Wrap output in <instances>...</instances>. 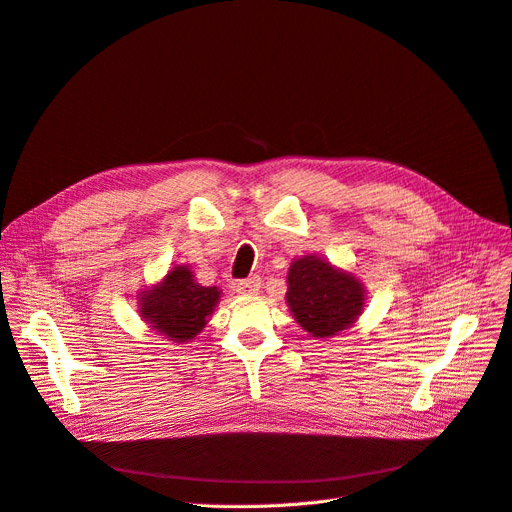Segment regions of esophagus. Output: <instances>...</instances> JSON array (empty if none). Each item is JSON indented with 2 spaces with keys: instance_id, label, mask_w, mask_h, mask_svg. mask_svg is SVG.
Wrapping results in <instances>:
<instances>
[{
  "instance_id": "34e87169",
  "label": "esophagus",
  "mask_w": 512,
  "mask_h": 512,
  "mask_svg": "<svg viewBox=\"0 0 512 512\" xmlns=\"http://www.w3.org/2000/svg\"><path fill=\"white\" fill-rule=\"evenodd\" d=\"M259 288H261V278L259 276H251L247 280L236 282V291L240 295H255V293H259Z\"/></svg>"
}]
</instances>
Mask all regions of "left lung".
<instances>
[{
  "label": "left lung",
  "mask_w": 512,
  "mask_h": 512,
  "mask_svg": "<svg viewBox=\"0 0 512 512\" xmlns=\"http://www.w3.org/2000/svg\"><path fill=\"white\" fill-rule=\"evenodd\" d=\"M286 303L311 337H335L364 309V288L320 257H301L288 270Z\"/></svg>",
  "instance_id": "1"
}]
</instances>
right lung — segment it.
<instances>
[{
  "label": "right lung",
  "instance_id": "right-lung-1",
  "mask_svg": "<svg viewBox=\"0 0 512 512\" xmlns=\"http://www.w3.org/2000/svg\"><path fill=\"white\" fill-rule=\"evenodd\" d=\"M217 286H201L186 265L169 270L165 280L140 297L142 318L169 341L194 339L219 301Z\"/></svg>",
  "mask_w": 512,
  "mask_h": 512
}]
</instances>
